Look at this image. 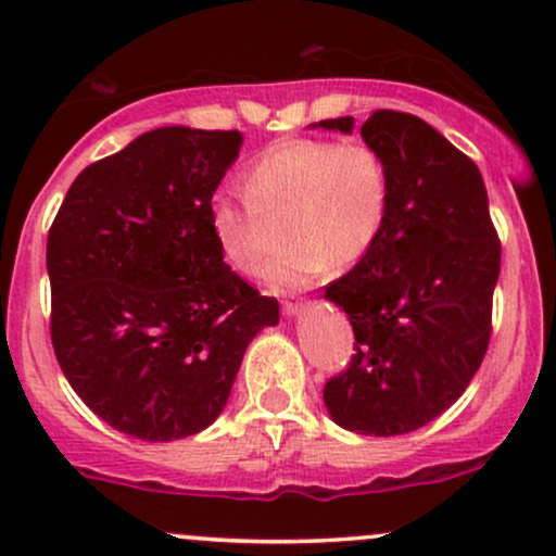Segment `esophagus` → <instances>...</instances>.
<instances>
[{
	"mask_svg": "<svg viewBox=\"0 0 556 556\" xmlns=\"http://www.w3.org/2000/svg\"><path fill=\"white\" fill-rule=\"evenodd\" d=\"M303 308V300H282V314H287V316H295L298 311Z\"/></svg>",
	"mask_w": 556,
	"mask_h": 556,
	"instance_id": "esophagus-1",
	"label": "esophagus"
}]
</instances>
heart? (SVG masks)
<instances>
[{
  "label": "heart",
  "instance_id": "heart-1",
  "mask_svg": "<svg viewBox=\"0 0 556 556\" xmlns=\"http://www.w3.org/2000/svg\"><path fill=\"white\" fill-rule=\"evenodd\" d=\"M245 193L216 190L208 225L232 269L256 274L285 216V248L264 269L274 287H303L331 266H353L387 225L392 177L366 140L282 138L242 172Z\"/></svg>",
  "mask_w": 556,
  "mask_h": 556
}]
</instances>
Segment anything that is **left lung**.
<instances>
[{
	"label": "left lung",
	"instance_id": "1",
	"mask_svg": "<svg viewBox=\"0 0 556 556\" xmlns=\"http://www.w3.org/2000/svg\"><path fill=\"white\" fill-rule=\"evenodd\" d=\"M353 130V117L321 119ZM392 177L387 225L327 298L350 316L355 355L324 384L342 429L397 437L442 416L470 384L491 340L502 242L481 172L429 123L376 110L361 125Z\"/></svg>",
	"mask_w": 556,
	"mask_h": 556
}]
</instances>
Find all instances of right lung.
Listing matches in <instances>:
<instances>
[{"mask_svg":"<svg viewBox=\"0 0 556 556\" xmlns=\"http://www.w3.org/2000/svg\"><path fill=\"white\" fill-rule=\"evenodd\" d=\"M238 130L159 127L75 177L47 238L54 355L112 429L172 442L225 410L253 337L279 321L225 264L208 201Z\"/></svg>","mask_w":556,"mask_h":556,"instance_id":"add662e5","label":"right lung"}]
</instances>
